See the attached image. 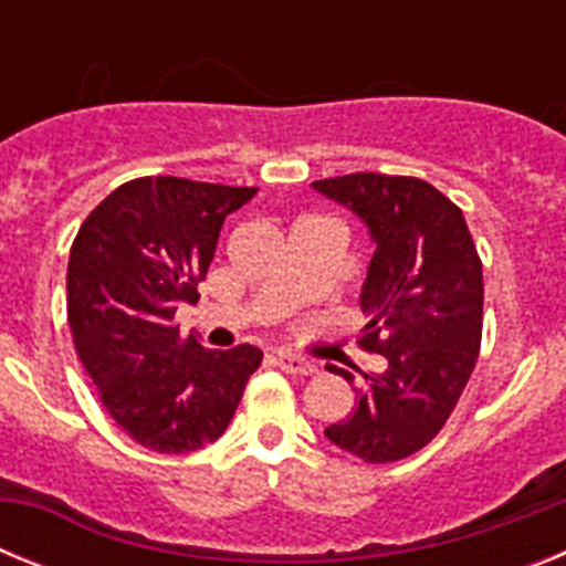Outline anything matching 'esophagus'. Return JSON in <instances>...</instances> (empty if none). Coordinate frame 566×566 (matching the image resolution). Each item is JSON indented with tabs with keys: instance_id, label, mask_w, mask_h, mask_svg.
Listing matches in <instances>:
<instances>
[{
	"instance_id": "34e87169",
	"label": "esophagus",
	"mask_w": 566,
	"mask_h": 566,
	"mask_svg": "<svg viewBox=\"0 0 566 566\" xmlns=\"http://www.w3.org/2000/svg\"><path fill=\"white\" fill-rule=\"evenodd\" d=\"M274 363L283 368L286 374H297V377H312L314 371H317V365H314V359H306V357H297V354H289V352H277L274 354Z\"/></svg>"
}]
</instances>
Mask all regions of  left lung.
I'll list each match as a JSON object with an SVG mask.
<instances>
[{"label": "left lung", "instance_id": "8db88e82", "mask_svg": "<svg viewBox=\"0 0 566 566\" xmlns=\"http://www.w3.org/2000/svg\"><path fill=\"white\" fill-rule=\"evenodd\" d=\"M312 187L357 214L371 234L359 345L388 359L385 371L363 374L357 408L328 424L326 437L365 462H397L442 431L473 374L482 260L462 209L428 181L354 172ZM337 374L357 379L343 368Z\"/></svg>", "mask_w": 566, "mask_h": 566}]
</instances>
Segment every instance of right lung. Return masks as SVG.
I'll return each mask as SVG.
<instances>
[{"label":"right lung","instance_id":"1","mask_svg":"<svg viewBox=\"0 0 566 566\" xmlns=\"http://www.w3.org/2000/svg\"><path fill=\"white\" fill-rule=\"evenodd\" d=\"M254 192L138 178L109 192L73 240L67 323L78 359L109 417L149 451L214 442L263 359L254 345L209 352L175 323L181 303L198 300L227 214Z\"/></svg>","mask_w":566,"mask_h":566}]
</instances>
